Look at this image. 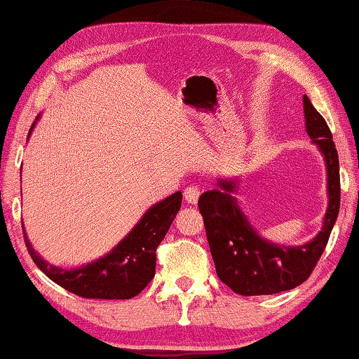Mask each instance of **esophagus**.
Segmentation results:
<instances>
[{"label": "esophagus", "instance_id": "obj_1", "mask_svg": "<svg viewBox=\"0 0 359 359\" xmlns=\"http://www.w3.org/2000/svg\"><path fill=\"white\" fill-rule=\"evenodd\" d=\"M199 196H201V191L198 187H188L185 191H184V198L188 203H191V205H196L199 201Z\"/></svg>", "mask_w": 359, "mask_h": 359}]
</instances>
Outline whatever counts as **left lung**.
Wrapping results in <instances>:
<instances>
[{
  "label": "left lung",
  "mask_w": 359,
  "mask_h": 359,
  "mask_svg": "<svg viewBox=\"0 0 359 359\" xmlns=\"http://www.w3.org/2000/svg\"><path fill=\"white\" fill-rule=\"evenodd\" d=\"M305 128L318 144L327 165L328 208L324 226L311 241L282 245L258 235L238 205L233 193L236 179H219V188L199 198V212L207 230L216 273L222 283L241 296H266L292 290L311 276L332 233L339 213V158L325 119L304 95Z\"/></svg>",
  "instance_id": "1"
}]
</instances>
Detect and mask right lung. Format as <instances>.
I'll return each instance as SVG.
<instances>
[{
	"label": "right lung",
	"mask_w": 359,
	"mask_h": 359,
	"mask_svg": "<svg viewBox=\"0 0 359 359\" xmlns=\"http://www.w3.org/2000/svg\"><path fill=\"white\" fill-rule=\"evenodd\" d=\"M34 126L35 121L31 126L29 135ZM180 205V191L157 202L107 255L76 269L57 268L45 262L32 249L23 227L25 243L37 268L54 283L76 296L105 300L132 299L142 292L156 276V250L171 227Z\"/></svg>",
	"instance_id": "obj_1"
}]
</instances>
